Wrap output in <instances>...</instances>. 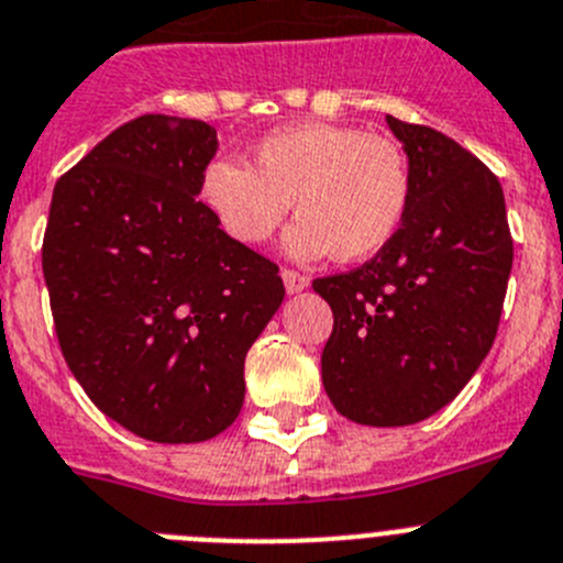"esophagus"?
I'll use <instances>...</instances> for the list:
<instances>
[{
	"mask_svg": "<svg viewBox=\"0 0 563 563\" xmlns=\"http://www.w3.org/2000/svg\"><path fill=\"white\" fill-rule=\"evenodd\" d=\"M280 277H283V283H286V291L288 294L306 291L308 283H311L306 275H299V272H294V269H283Z\"/></svg>",
	"mask_w": 563,
	"mask_h": 563,
	"instance_id": "obj_1",
	"label": "esophagus"
}]
</instances>
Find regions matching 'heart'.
Segmentation results:
<instances>
[{"label":"heart","mask_w":563,"mask_h":563,"mask_svg":"<svg viewBox=\"0 0 563 563\" xmlns=\"http://www.w3.org/2000/svg\"><path fill=\"white\" fill-rule=\"evenodd\" d=\"M413 197L406 150L358 128L306 122L275 130L250 150V166L217 157L199 177V202L224 235L261 246L280 230L299 261H369L400 233Z\"/></svg>","instance_id":"obj_1"}]
</instances>
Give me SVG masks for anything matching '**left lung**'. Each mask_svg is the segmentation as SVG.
<instances>
[{"mask_svg":"<svg viewBox=\"0 0 563 563\" xmlns=\"http://www.w3.org/2000/svg\"><path fill=\"white\" fill-rule=\"evenodd\" d=\"M386 122L411 163L406 222L364 266L313 280L333 311L324 391L372 428L422 422L455 400L495 344L514 264L500 180L439 130Z\"/></svg>","mask_w":563,"mask_h":563,"instance_id":"left-lung-1","label":"left lung"}]
</instances>
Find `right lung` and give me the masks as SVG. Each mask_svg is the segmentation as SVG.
I'll use <instances>...</instances> for the list:
<instances>
[{
	"label": "right lung",
	"mask_w": 563,
	"mask_h": 563,
	"mask_svg": "<svg viewBox=\"0 0 563 563\" xmlns=\"http://www.w3.org/2000/svg\"><path fill=\"white\" fill-rule=\"evenodd\" d=\"M217 150L210 124L139 115L52 194L44 280L63 358L104 417L157 444L235 422L246 350L286 297L277 266L197 199Z\"/></svg>",
	"instance_id": "add662e5"
}]
</instances>
